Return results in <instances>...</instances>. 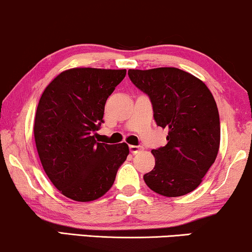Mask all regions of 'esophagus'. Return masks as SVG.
I'll list each match as a JSON object with an SVG mask.
<instances>
[{"label":"esophagus","instance_id":"34e87169","mask_svg":"<svg viewBox=\"0 0 252 252\" xmlns=\"http://www.w3.org/2000/svg\"><path fill=\"white\" fill-rule=\"evenodd\" d=\"M142 150V146H138V145H130V151H131V154H138L139 151Z\"/></svg>","mask_w":252,"mask_h":252}]
</instances>
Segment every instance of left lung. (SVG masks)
Masks as SVG:
<instances>
[{"label": "left lung", "mask_w": 252, "mask_h": 252, "mask_svg": "<svg viewBox=\"0 0 252 252\" xmlns=\"http://www.w3.org/2000/svg\"><path fill=\"white\" fill-rule=\"evenodd\" d=\"M132 84L149 95L167 144L152 150L156 164L144 174L150 189L176 197L192 192L214 164L221 128L214 96L205 82L176 67L129 69Z\"/></svg>", "instance_id": "8db88e82"}]
</instances>
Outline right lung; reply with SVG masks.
I'll return each mask as SVG.
<instances>
[{"instance_id":"obj_1","label":"right lung","mask_w":252,"mask_h":252,"mask_svg":"<svg viewBox=\"0 0 252 252\" xmlns=\"http://www.w3.org/2000/svg\"><path fill=\"white\" fill-rule=\"evenodd\" d=\"M126 69L75 67L47 85L34 116L36 148L46 176L63 195L94 201L113 186L129 155L126 143L96 142L104 104Z\"/></svg>"}]
</instances>
